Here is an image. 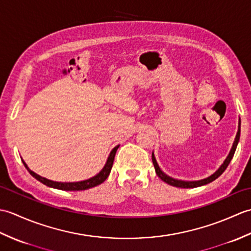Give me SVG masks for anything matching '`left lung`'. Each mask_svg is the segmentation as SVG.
Listing matches in <instances>:
<instances>
[{"instance_id": "1", "label": "left lung", "mask_w": 251, "mask_h": 251, "mask_svg": "<svg viewBox=\"0 0 251 251\" xmlns=\"http://www.w3.org/2000/svg\"><path fill=\"white\" fill-rule=\"evenodd\" d=\"M239 136H241V123H239V127H238V131H237V134H236L235 141H234L233 147H232L231 151H230V154H228V155H227L225 163L221 165V167L218 169L214 175H211L210 177H208L206 179L199 180V181H181V180H176V179L170 178V177H168L167 175H165L161 170V168L158 167V165H157V163L155 161V157H154V155L152 154V162H153V165H154V168H155V173H156V175L158 176V177L164 181V182H166V183L173 185V186H177V188L190 189V188H197V186H201V185H205V184L210 183L214 180H216L218 177H220V176L223 174V172H225V170L226 169V167L228 166V164H230L231 159L234 156V153H235L237 143L239 141Z\"/></svg>"}]
</instances>
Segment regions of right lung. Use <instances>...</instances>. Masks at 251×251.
Wrapping results in <instances>:
<instances>
[{"label":"right lung","mask_w":251,"mask_h":251,"mask_svg":"<svg viewBox=\"0 0 251 251\" xmlns=\"http://www.w3.org/2000/svg\"><path fill=\"white\" fill-rule=\"evenodd\" d=\"M119 147L120 146H116L113 149V150L111 151L108 161H106V164L104 165V167L102 168V170H101V172L97 176H95V177L90 178L88 180L79 181V182H56V181H51V180L41 177V176H39V175H36L35 173H33L32 170H30L28 168V166H26V164L25 162H24V165L25 166V168L28 169V172L30 173L31 176H33V177L36 180H39L40 182H42L47 186H50V188L58 189V190H65V191L87 190V189L94 188V186H97V185L101 184L106 178L109 177L111 168H112V165H113V161H114V157H115V153L117 151V149H119Z\"/></svg>","instance_id":"right-lung-1"}]
</instances>
